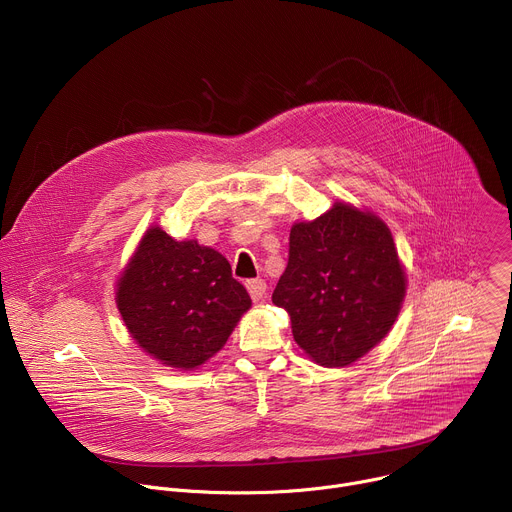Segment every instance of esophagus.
<instances>
[{
	"label": "esophagus",
	"mask_w": 512,
	"mask_h": 512,
	"mask_svg": "<svg viewBox=\"0 0 512 512\" xmlns=\"http://www.w3.org/2000/svg\"><path fill=\"white\" fill-rule=\"evenodd\" d=\"M265 289H267V285H265L263 279H249L247 281V291H249V296H251L253 302H259L265 296Z\"/></svg>",
	"instance_id": "1"
}]
</instances>
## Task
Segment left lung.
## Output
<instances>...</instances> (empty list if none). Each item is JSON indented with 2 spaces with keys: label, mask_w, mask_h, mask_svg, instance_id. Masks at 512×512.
Segmentation results:
<instances>
[{
  "label": "left lung",
  "mask_w": 512,
  "mask_h": 512,
  "mask_svg": "<svg viewBox=\"0 0 512 512\" xmlns=\"http://www.w3.org/2000/svg\"><path fill=\"white\" fill-rule=\"evenodd\" d=\"M405 298V273L387 225L336 202L289 233V259L273 304L322 367H346L391 330Z\"/></svg>",
  "instance_id": "1"
}]
</instances>
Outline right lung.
I'll return each mask as SVG.
<instances>
[{
	"instance_id": "obj_1",
	"label": "right lung",
	"mask_w": 512,
	"mask_h": 512,
	"mask_svg": "<svg viewBox=\"0 0 512 512\" xmlns=\"http://www.w3.org/2000/svg\"><path fill=\"white\" fill-rule=\"evenodd\" d=\"M117 285V308L135 342L176 369H196L221 350L251 308L221 253L158 227L143 235Z\"/></svg>"
}]
</instances>
